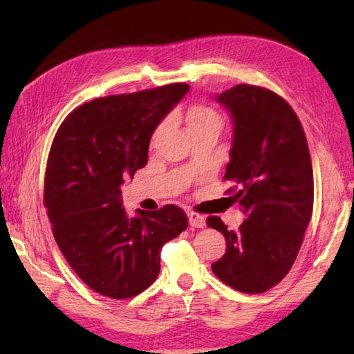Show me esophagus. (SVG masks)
<instances>
[{
    "mask_svg": "<svg viewBox=\"0 0 354 354\" xmlns=\"http://www.w3.org/2000/svg\"><path fill=\"white\" fill-rule=\"evenodd\" d=\"M187 216H189L190 227H193V228H204V225H205V217L204 216H201L198 213H193V212H190Z\"/></svg>",
    "mask_w": 354,
    "mask_h": 354,
    "instance_id": "1",
    "label": "esophagus"
}]
</instances>
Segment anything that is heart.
Segmentation results:
<instances>
[{
    "mask_svg": "<svg viewBox=\"0 0 354 354\" xmlns=\"http://www.w3.org/2000/svg\"><path fill=\"white\" fill-rule=\"evenodd\" d=\"M187 124H189V131L190 129H196V127H216V129H221V117L216 114L213 109H209L207 106H198L193 108L189 112H187ZM164 129V124L158 127V131L155 133V137H158Z\"/></svg>",
    "mask_w": 354,
    "mask_h": 354,
    "instance_id": "heart-1",
    "label": "heart"
}]
</instances>
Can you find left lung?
<instances>
[{"label": "left lung", "instance_id": "obj_1", "mask_svg": "<svg viewBox=\"0 0 354 354\" xmlns=\"http://www.w3.org/2000/svg\"><path fill=\"white\" fill-rule=\"evenodd\" d=\"M232 123L223 179L246 219L237 231L208 217L227 252L214 275L243 293H263L289 272L313 209V170L303 126L288 102L269 89L240 84L214 95Z\"/></svg>", "mask_w": 354, "mask_h": 354}]
</instances>
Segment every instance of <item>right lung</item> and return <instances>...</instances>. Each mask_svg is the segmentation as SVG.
<instances>
[{
    "mask_svg": "<svg viewBox=\"0 0 354 354\" xmlns=\"http://www.w3.org/2000/svg\"><path fill=\"white\" fill-rule=\"evenodd\" d=\"M189 93L171 84L109 95L74 109L59 127L45 170L44 202L59 250L80 280L100 295L123 299L160 274L169 240L187 228L179 207L123 208L126 178L147 164L152 133Z\"/></svg>",
    "mask_w": 354,
    "mask_h": 354,
    "instance_id": "add662e5",
    "label": "right lung"
}]
</instances>
